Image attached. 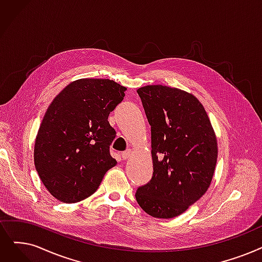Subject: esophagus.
I'll use <instances>...</instances> for the list:
<instances>
[{"instance_id":"esophagus-1","label":"esophagus","mask_w":262,"mask_h":262,"mask_svg":"<svg viewBox=\"0 0 262 262\" xmlns=\"http://www.w3.org/2000/svg\"><path fill=\"white\" fill-rule=\"evenodd\" d=\"M130 155H132V150H126V151H124L122 153V158L123 159H128L130 157Z\"/></svg>"}]
</instances>
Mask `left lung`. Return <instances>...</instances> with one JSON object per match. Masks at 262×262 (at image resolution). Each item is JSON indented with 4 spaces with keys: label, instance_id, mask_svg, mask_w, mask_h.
<instances>
[{
    "label": "left lung",
    "instance_id": "8db88e82",
    "mask_svg": "<svg viewBox=\"0 0 262 262\" xmlns=\"http://www.w3.org/2000/svg\"><path fill=\"white\" fill-rule=\"evenodd\" d=\"M151 125L154 172L138 187L136 200L157 219L185 212L206 192L217 161V142L200 101L166 85L137 90Z\"/></svg>",
    "mask_w": 262,
    "mask_h": 262
}]
</instances>
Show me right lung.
<instances>
[{"mask_svg":"<svg viewBox=\"0 0 262 262\" xmlns=\"http://www.w3.org/2000/svg\"><path fill=\"white\" fill-rule=\"evenodd\" d=\"M125 90L109 79H79L52 100L37 133L34 164L54 198L74 203L90 197L117 165L108 117Z\"/></svg>","mask_w":262,"mask_h":262,"instance_id":"1","label":"right lung"}]
</instances>
